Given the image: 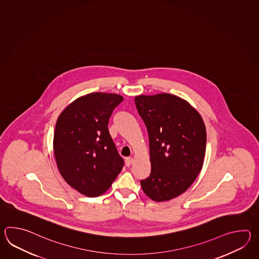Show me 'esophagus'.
I'll return each instance as SVG.
<instances>
[{
	"mask_svg": "<svg viewBox=\"0 0 259 259\" xmlns=\"http://www.w3.org/2000/svg\"><path fill=\"white\" fill-rule=\"evenodd\" d=\"M132 162H133V157H127L126 158V165L127 166H130V165H132Z\"/></svg>",
	"mask_w": 259,
	"mask_h": 259,
	"instance_id": "34e87169",
	"label": "esophagus"
}]
</instances>
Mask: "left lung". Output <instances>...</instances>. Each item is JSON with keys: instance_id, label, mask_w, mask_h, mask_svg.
<instances>
[{"instance_id": "1", "label": "left lung", "mask_w": 259, "mask_h": 259, "mask_svg": "<svg viewBox=\"0 0 259 259\" xmlns=\"http://www.w3.org/2000/svg\"><path fill=\"white\" fill-rule=\"evenodd\" d=\"M149 135L151 174L141 181L155 202L169 201L187 191L202 170L206 131L198 111L169 94L135 97Z\"/></svg>"}]
</instances>
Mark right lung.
I'll list each match as a JSON object with an SVG mask.
<instances>
[{
	"label": "right lung",
	"mask_w": 259,
	"mask_h": 259,
	"mask_svg": "<svg viewBox=\"0 0 259 259\" xmlns=\"http://www.w3.org/2000/svg\"><path fill=\"white\" fill-rule=\"evenodd\" d=\"M123 100L119 94H86L57 118L54 153L58 170L69 186L89 197L105 193L124 165L107 127Z\"/></svg>",
	"instance_id": "obj_1"
}]
</instances>
